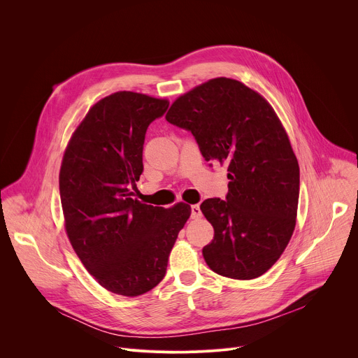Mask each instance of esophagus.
I'll list each match as a JSON object with an SVG mask.
<instances>
[{
	"label": "esophagus",
	"mask_w": 358,
	"mask_h": 358,
	"mask_svg": "<svg viewBox=\"0 0 358 358\" xmlns=\"http://www.w3.org/2000/svg\"><path fill=\"white\" fill-rule=\"evenodd\" d=\"M201 215H202V213H201V208L198 203L196 206H191V218L198 220V218H201Z\"/></svg>",
	"instance_id": "34e87169"
}]
</instances>
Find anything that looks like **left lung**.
I'll return each instance as SVG.
<instances>
[{
    "label": "left lung",
    "instance_id": "1",
    "mask_svg": "<svg viewBox=\"0 0 358 358\" xmlns=\"http://www.w3.org/2000/svg\"><path fill=\"white\" fill-rule=\"evenodd\" d=\"M166 119L194 136L206 162L228 164L225 199L201 203L214 227V239L202 249L207 265L232 279L264 275L292 238L300 185L276 113L243 83L217 78L180 96Z\"/></svg>",
    "mask_w": 358,
    "mask_h": 358
}]
</instances>
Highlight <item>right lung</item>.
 <instances>
[{
    "label": "right lung",
    "mask_w": 358,
    "mask_h": 358,
    "mask_svg": "<svg viewBox=\"0 0 358 358\" xmlns=\"http://www.w3.org/2000/svg\"><path fill=\"white\" fill-rule=\"evenodd\" d=\"M169 101L134 92L99 100L73 133L59 174L68 238L87 272L112 293L140 296L157 286L189 218L184 202L152 207L131 196L143 144Z\"/></svg>",
    "instance_id": "1"
}]
</instances>
